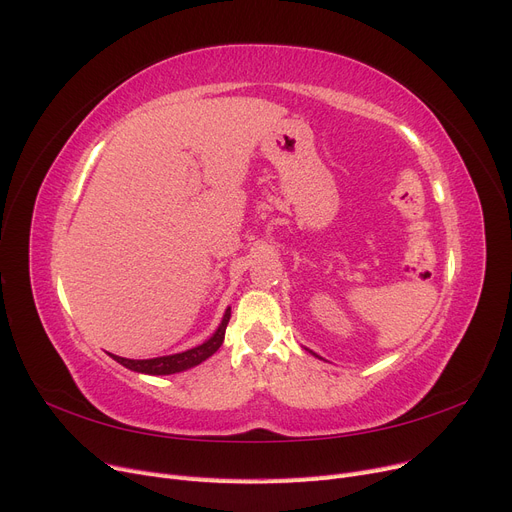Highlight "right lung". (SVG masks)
I'll list each match as a JSON object with an SVG mask.
<instances>
[{
  "instance_id": "1",
  "label": "right lung",
  "mask_w": 512,
  "mask_h": 512,
  "mask_svg": "<svg viewBox=\"0 0 512 512\" xmlns=\"http://www.w3.org/2000/svg\"><path fill=\"white\" fill-rule=\"evenodd\" d=\"M230 322V307L226 309L224 318H221V324L217 326V330L213 332V337L209 341H205L203 345L192 347L188 351L182 353H173V355H163V358H152V360H129V358H121V355L115 353H108L110 358L115 362H119L121 366L133 370V372H142V374H175V372H182L188 368H194L201 362H205L207 358L221 347L226 337V326Z\"/></svg>"
}]
</instances>
